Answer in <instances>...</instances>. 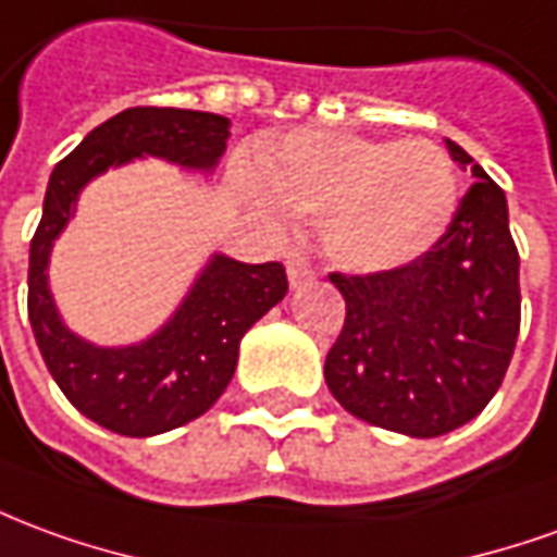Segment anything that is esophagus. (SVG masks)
Segmentation results:
<instances>
[{"instance_id":"obj_1","label":"esophagus","mask_w":557,"mask_h":557,"mask_svg":"<svg viewBox=\"0 0 557 557\" xmlns=\"http://www.w3.org/2000/svg\"><path fill=\"white\" fill-rule=\"evenodd\" d=\"M286 274H289L292 289H301V286L313 283V277H317V271L310 268V262H307L305 256H292L289 268H286Z\"/></svg>"}]
</instances>
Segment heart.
Masks as SVG:
<instances>
[{"label": "heart", "mask_w": 557, "mask_h": 557, "mask_svg": "<svg viewBox=\"0 0 557 557\" xmlns=\"http://www.w3.org/2000/svg\"><path fill=\"white\" fill-rule=\"evenodd\" d=\"M247 193L319 216L334 265L380 274L410 265L446 235L458 211V174L431 141H376L352 132L301 129L262 150Z\"/></svg>", "instance_id": "b5f03b06"}]
</instances>
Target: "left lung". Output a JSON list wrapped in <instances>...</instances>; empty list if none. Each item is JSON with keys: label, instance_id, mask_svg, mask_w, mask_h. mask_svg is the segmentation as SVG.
<instances>
[{"label": "left lung", "instance_id": "left-lung-1", "mask_svg": "<svg viewBox=\"0 0 557 557\" xmlns=\"http://www.w3.org/2000/svg\"><path fill=\"white\" fill-rule=\"evenodd\" d=\"M476 184L453 225L410 265L332 283L344 332L325 356V383L346 413L407 437H441L495 398L519 337V250L504 189L455 141Z\"/></svg>", "mask_w": 557, "mask_h": 557}]
</instances>
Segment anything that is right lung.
Here are the masks:
<instances>
[{
    "label": "right lung",
    "mask_w": 557,
    "mask_h": 557,
    "mask_svg": "<svg viewBox=\"0 0 557 557\" xmlns=\"http://www.w3.org/2000/svg\"><path fill=\"white\" fill-rule=\"evenodd\" d=\"M228 120L184 108H126L89 132L53 169L29 247V322L62 395L96 425L123 437H153L208 413L238 368L240 337L289 289L280 262L247 265L211 252L181 305L150 337L102 346L65 325L50 292L53 244L75 220L89 181L135 159H162L211 174L228 141Z\"/></svg>",
    "instance_id": "add662e5"
}]
</instances>
